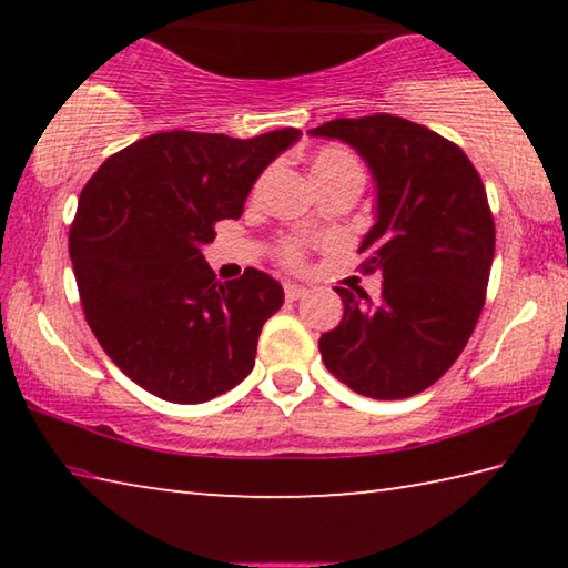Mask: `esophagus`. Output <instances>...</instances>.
Wrapping results in <instances>:
<instances>
[{
	"label": "esophagus",
	"instance_id": "1",
	"mask_svg": "<svg viewBox=\"0 0 568 568\" xmlns=\"http://www.w3.org/2000/svg\"><path fill=\"white\" fill-rule=\"evenodd\" d=\"M307 293L305 285H297V283H285V297L287 301H297V297H303Z\"/></svg>",
	"mask_w": 568,
	"mask_h": 568
}]
</instances>
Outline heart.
<instances>
[{
    "mask_svg": "<svg viewBox=\"0 0 568 568\" xmlns=\"http://www.w3.org/2000/svg\"><path fill=\"white\" fill-rule=\"evenodd\" d=\"M311 172H313L315 185H323V182H333V180H341L348 175H363L358 160H355L351 152L343 148H321L311 160ZM283 261L291 265L301 263L303 261L301 245L287 243L283 247Z\"/></svg>",
    "mask_w": 568,
    "mask_h": 568,
    "instance_id": "heart-1",
    "label": "heart"
}]
</instances>
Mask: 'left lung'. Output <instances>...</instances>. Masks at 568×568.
<instances>
[{"label": "left lung", "mask_w": 568, "mask_h": 568, "mask_svg": "<svg viewBox=\"0 0 568 568\" xmlns=\"http://www.w3.org/2000/svg\"><path fill=\"white\" fill-rule=\"evenodd\" d=\"M307 134L351 145L376 182V223L358 253L383 291L371 301L335 287L343 321L321 335L325 368L361 396H416L456 363L484 311L496 247L484 182L454 142L393 114Z\"/></svg>", "instance_id": "1"}]
</instances>
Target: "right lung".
<instances>
[{
	"label": "right lung",
	"mask_w": 568,
	"mask_h": 568,
	"mask_svg": "<svg viewBox=\"0 0 568 568\" xmlns=\"http://www.w3.org/2000/svg\"><path fill=\"white\" fill-rule=\"evenodd\" d=\"M301 134L158 132L104 160L84 185L70 227L84 318L152 396L205 403L253 371L283 285L255 267L217 283L203 245L215 223L243 215L255 180Z\"/></svg>",
	"instance_id": "1"
}]
</instances>
